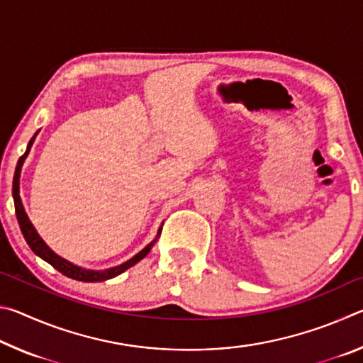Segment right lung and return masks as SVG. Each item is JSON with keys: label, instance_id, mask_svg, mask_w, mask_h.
<instances>
[{"label": "right lung", "instance_id": "obj_1", "mask_svg": "<svg viewBox=\"0 0 363 363\" xmlns=\"http://www.w3.org/2000/svg\"><path fill=\"white\" fill-rule=\"evenodd\" d=\"M38 134V133H36ZM35 136L30 139L28 147H27V152L23 153L21 157L19 163H17V168H16V174H14V182H12V196H14V205H16V214H17V220H19V225H21V230L23 233V238H26L28 247L32 248L33 253L36 256H40L41 259H45L46 262L51 264L54 269H57L60 274L67 275V277H70L73 280H79V281H104V280H108V279H113L116 275H120L121 272H125L126 269L133 267L134 264H138L140 259H144V257L149 255V251L152 250L153 243L157 242V238L160 235V229L158 230V235L153 242H150L149 245L144 250H140L139 253L131 257V259H128L126 262L120 264V266L112 267V269H106V270H89V269H83L79 266H75V264H72L70 261L64 259V257H60L59 255L54 253V251L48 247L45 243V240L38 235V232L33 227V224L30 223V219L27 216L26 210H23V205H22V200H21V195H19V177H21V168L23 162H26V158L30 152V147H32L33 140L36 138Z\"/></svg>", "mask_w": 363, "mask_h": 363}]
</instances>
